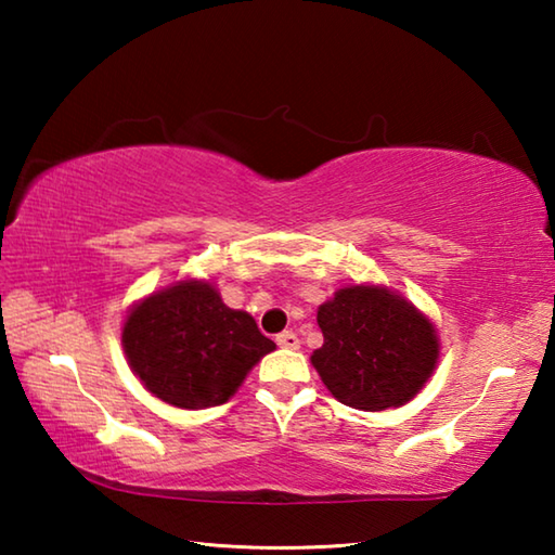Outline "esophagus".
I'll return each instance as SVG.
<instances>
[{
    "instance_id": "1",
    "label": "esophagus",
    "mask_w": 555,
    "mask_h": 555,
    "mask_svg": "<svg viewBox=\"0 0 555 555\" xmlns=\"http://www.w3.org/2000/svg\"><path fill=\"white\" fill-rule=\"evenodd\" d=\"M276 343H279V347H284V350H298V347H300L298 335L291 333V331L276 335Z\"/></svg>"
}]
</instances>
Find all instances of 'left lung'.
Returning <instances> with one entry per match:
<instances>
[{
	"instance_id": "8db88e82",
	"label": "left lung",
	"mask_w": 555,
	"mask_h": 555,
	"mask_svg": "<svg viewBox=\"0 0 555 555\" xmlns=\"http://www.w3.org/2000/svg\"><path fill=\"white\" fill-rule=\"evenodd\" d=\"M323 347L311 354L333 397L360 411L397 409L438 362L434 323L387 286H345L318 308Z\"/></svg>"
}]
</instances>
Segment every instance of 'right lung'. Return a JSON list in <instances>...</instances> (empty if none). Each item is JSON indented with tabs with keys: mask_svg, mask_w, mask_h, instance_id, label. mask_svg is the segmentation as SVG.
Listing matches in <instances>:
<instances>
[{
	"mask_svg": "<svg viewBox=\"0 0 555 555\" xmlns=\"http://www.w3.org/2000/svg\"><path fill=\"white\" fill-rule=\"evenodd\" d=\"M131 372L178 409L220 406L276 345L247 311L222 304L210 281L185 279L131 308L121 327Z\"/></svg>",
	"mask_w": 555,
	"mask_h": 555,
	"instance_id": "right-lung-1",
	"label": "right lung"
}]
</instances>
